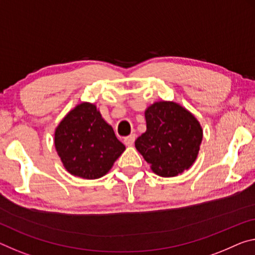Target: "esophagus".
Instances as JSON below:
<instances>
[{"label": "esophagus", "mask_w": 255, "mask_h": 255, "mask_svg": "<svg viewBox=\"0 0 255 255\" xmlns=\"http://www.w3.org/2000/svg\"><path fill=\"white\" fill-rule=\"evenodd\" d=\"M135 138H136V135L135 134H131V135L127 136V137H125L124 143L126 144L127 146H131V145L134 144V142H135Z\"/></svg>", "instance_id": "obj_1"}]
</instances>
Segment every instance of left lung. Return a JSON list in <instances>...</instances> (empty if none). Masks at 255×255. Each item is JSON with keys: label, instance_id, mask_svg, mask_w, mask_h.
Returning a JSON list of instances; mask_svg holds the SVG:
<instances>
[{"label": "left lung", "instance_id": "8db88e82", "mask_svg": "<svg viewBox=\"0 0 255 255\" xmlns=\"http://www.w3.org/2000/svg\"><path fill=\"white\" fill-rule=\"evenodd\" d=\"M146 131L135 147L152 171L175 177L192 167L203 138L202 127L192 112L172 101H157L145 110Z\"/></svg>", "mask_w": 255, "mask_h": 255}]
</instances>
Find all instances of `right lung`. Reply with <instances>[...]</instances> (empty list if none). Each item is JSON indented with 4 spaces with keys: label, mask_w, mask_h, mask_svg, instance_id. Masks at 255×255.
Here are the masks:
<instances>
[{
    "label": "right lung",
    "mask_w": 255,
    "mask_h": 255,
    "mask_svg": "<svg viewBox=\"0 0 255 255\" xmlns=\"http://www.w3.org/2000/svg\"><path fill=\"white\" fill-rule=\"evenodd\" d=\"M54 146L66 170L84 179L110 171L126 149L95 104L82 102L67 113L54 132Z\"/></svg>",
    "instance_id": "add662e5"
}]
</instances>
